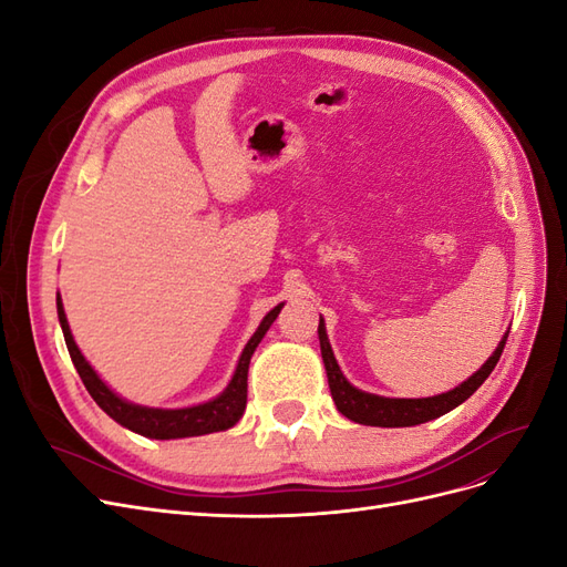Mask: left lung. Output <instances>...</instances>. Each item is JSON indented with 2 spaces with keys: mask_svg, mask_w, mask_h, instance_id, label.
<instances>
[{
  "mask_svg": "<svg viewBox=\"0 0 567 567\" xmlns=\"http://www.w3.org/2000/svg\"><path fill=\"white\" fill-rule=\"evenodd\" d=\"M319 346H321V357H323V367L326 375H329V388H331V398L338 406L342 416H348L354 423L362 425H379V427H409V425H419L425 421H433L447 411L456 409L461 402H466L471 394L487 381V375L494 371L496 362L504 352L506 338H502L499 346L492 352L487 362L480 367L468 381H463L450 392L435 394V398H421V400H394V398H381V394H371L354 388L346 375H342L329 336H326V326L319 319Z\"/></svg>",
  "mask_w": 567,
  "mask_h": 567,
  "instance_id": "left-lung-1",
  "label": "left lung"
}]
</instances>
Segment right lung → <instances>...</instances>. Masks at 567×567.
Wrapping results in <instances>:
<instances>
[{"label": "right lung", "mask_w": 567, "mask_h": 567, "mask_svg": "<svg viewBox=\"0 0 567 567\" xmlns=\"http://www.w3.org/2000/svg\"><path fill=\"white\" fill-rule=\"evenodd\" d=\"M281 305L274 307V310L260 321L257 331L248 340V346L241 352V359H238V367L234 371V379L225 388V392L217 394L215 400L203 402L196 406H186V409H153V406H142V404H132L117 394L99 379V373L90 367L87 359L82 357L80 348L75 346L71 326H68L65 312H63V302L61 296H56V310H59V321L63 329V338L68 352H71L73 364L80 373V379L92 394V400L106 411V414L120 423L132 433H140L151 440H177V437H196V435H208V433H219L227 431V427L236 425L238 419L244 416L246 411V400H248V367H250V357L255 348L260 346V340L269 331V326L274 319L279 317Z\"/></svg>", "instance_id": "obj_1"}]
</instances>
